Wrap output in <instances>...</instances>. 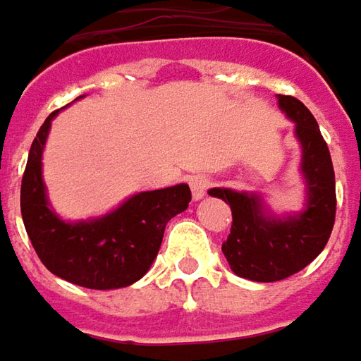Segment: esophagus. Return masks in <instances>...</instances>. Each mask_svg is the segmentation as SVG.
<instances>
[{
  "label": "esophagus",
  "instance_id": "obj_1",
  "mask_svg": "<svg viewBox=\"0 0 361 361\" xmlns=\"http://www.w3.org/2000/svg\"><path fill=\"white\" fill-rule=\"evenodd\" d=\"M190 185L191 193H193V200H201L205 195V191L213 185V178L207 176V173H197V176H193L190 180Z\"/></svg>",
  "mask_w": 361,
  "mask_h": 361
}]
</instances>
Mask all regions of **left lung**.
<instances>
[{
    "label": "left lung",
    "instance_id": "left-lung-1",
    "mask_svg": "<svg viewBox=\"0 0 361 361\" xmlns=\"http://www.w3.org/2000/svg\"><path fill=\"white\" fill-rule=\"evenodd\" d=\"M281 109L296 122L308 185L306 212L286 221L264 217L257 195L213 188L212 195L231 207V231L221 251L235 274L257 283L283 281L322 252L336 219V180L330 149L312 112L298 98L279 94Z\"/></svg>",
    "mask_w": 361,
    "mask_h": 361
}]
</instances>
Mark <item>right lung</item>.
<instances>
[{
    "label": "right lung",
    "mask_w": 361,
    "mask_h": 361,
    "mask_svg": "<svg viewBox=\"0 0 361 361\" xmlns=\"http://www.w3.org/2000/svg\"><path fill=\"white\" fill-rule=\"evenodd\" d=\"M57 112H51L37 132L21 180V217L27 235L41 263L68 283L94 290L128 286L148 273L168 221L188 209L190 188L180 183L144 191L94 221H61L47 205L41 178V154Z\"/></svg>",
    "instance_id": "1"
}]
</instances>
